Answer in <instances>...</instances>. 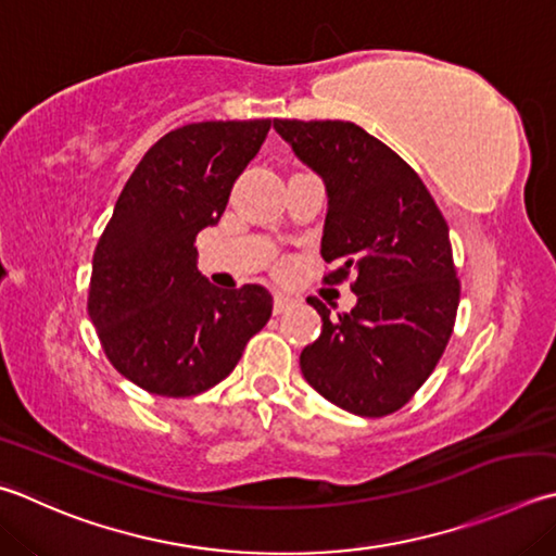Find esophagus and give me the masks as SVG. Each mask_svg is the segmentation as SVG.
Returning a JSON list of instances; mask_svg holds the SVG:
<instances>
[{
    "instance_id": "obj_1",
    "label": "esophagus",
    "mask_w": 556,
    "mask_h": 556,
    "mask_svg": "<svg viewBox=\"0 0 556 556\" xmlns=\"http://www.w3.org/2000/svg\"><path fill=\"white\" fill-rule=\"evenodd\" d=\"M294 301H291L289 296L285 294H275V316H279V313H285Z\"/></svg>"
}]
</instances>
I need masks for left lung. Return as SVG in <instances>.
<instances>
[{"label": "left lung", "mask_w": 556, "mask_h": 556, "mask_svg": "<svg viewBox=\"0 0 556 556\" xmlns=\"http://www.w3.org/2000/svg\"><path fill=\"white\" fill-rule=\"evenodd\" d=\"M275 130L328 191L323 281L352 277L357 304L330 316L301 352V371L323 399L365 418L406 406L447 348L459 306L450 228L406 160L350 121L275 118Z\"/></svg>", "instance_id": "8db88e82"}]
</instances>
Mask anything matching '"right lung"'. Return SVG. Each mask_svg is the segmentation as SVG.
<instances>
[{
    "mask_svg": "<svg viewBox=\"0 0 556 556\" xmlns=\"http://www.w3.org/2000/svg\"><path fill=\"white\" fill-rule=\"evenodd\" d=\"M269 126L201 121L169 130L121 191L94 250L87 311L109 362L136 387L197 396L236 369L269 320L265 287H211L194 248L199 230L224 216Z\"/></svg>",
    "mask_w": 556,
    "mask_h": 556,
    "instance_id": "obj_1",
    "label": "right lung"
}]
</instances>
